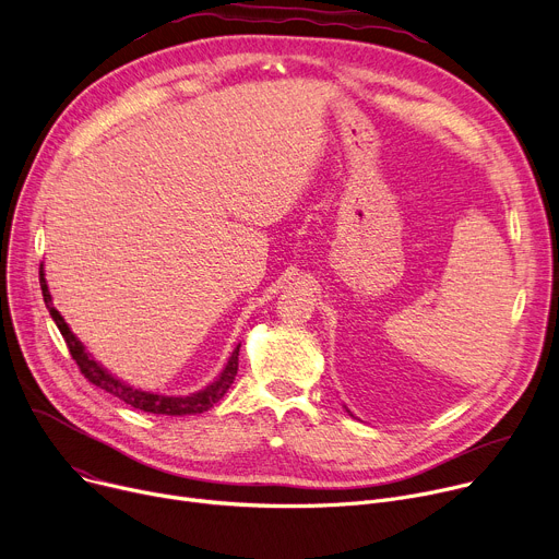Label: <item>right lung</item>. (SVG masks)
I'll return each instance as SVG.
<instances>
[{
  "instance_id": "right-lung-1",
  "label": "right lung",
  "mask_w": 559,
  "mask_h": 559,
  "mask_svg": "<svg viewBox=\"0 0 559 559\" xmlns=\"http://www.w3.org/2000/svg\"><path fill=\"white\" fill-rule=\"evenodd\" d=\"M40 287H43V296H45V304H47V310L51 314V319L56 321L62 340L69 348V355L71 359L79 364L81 373L87 378V382H92L94 386L111 393L115 397H119L121 402L134 406V408H141V412H147V414H157V416H191V414H202V412H209V408L225 395L229 391V386L234 384L236 380V373H238V353H240V346H236V350L231 353L229 357V364L227 368L222 370V376L211 384L206 386L204 391L200 393H193V395H186V397H168V395H157V393H145V391H136L128 384H123L121 380L111 378L107 370L96 364L87 353H85V346L76 340V334H73L69 330V325L64 323V319L60 317V312L53 308L51 304V294L47 289V281H45V272H43V265H40Z\"/></svg>"
}]
</instances>
